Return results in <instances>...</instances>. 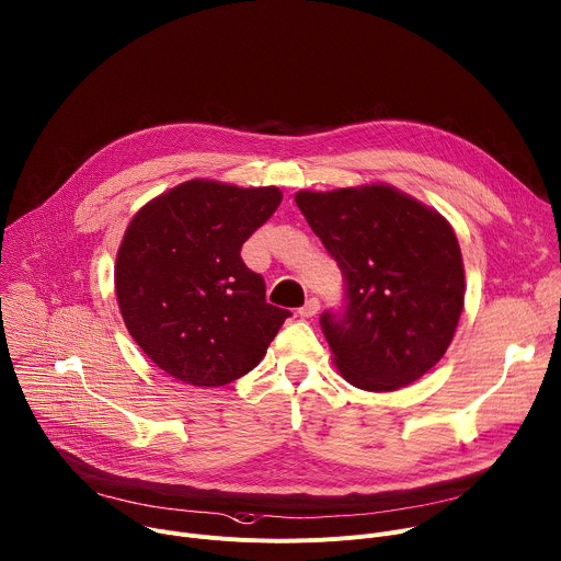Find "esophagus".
<instances>
[{
	"label": "esophagus",
	"mask_w": 561,
	"mask_h": 561,
	"mask_svg": "<svg viewBox=\"0 0 561 561\" xmlns=\"http://www.w3.org/2000/svg\"><path fill=\"white\" fill-rule=\"evenodd\" d=\"M301 317H314L319 312V299L317 297H310L299 310H297Z\"/></svg>",
	"instance_id": "obj_1"
}]
</instances>
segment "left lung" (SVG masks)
I'll use <instances>...</instances> for the list:
<instances>
[{
  "label": "left lung",
  "mask_w": 561,
  "mask_h": 561,
  "mask_svg": "<svg viewBox=\"0 0 561 561\" xmlns=\"http://www.w3.org/2000/svg\"><path fill=\"white\" fill-rule=\"evenodd\" d=\"M344 277V306L319 324L342 375L362 390L413 383L446 353L463 308L450 224L390 186L295 195Z\"/></svg>",
  "instance_id": "left-lung-1"
}]
</instances>
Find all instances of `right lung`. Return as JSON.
Listing matches in <instances>:
<instances>
[{
  "label": "right lung",
  "mask_w": 561,
  "mask_h": 561,
  "mask_svg": "<svg viewBox=\"0 0 561 561\" xmlns=\"http://www.w3.org/2000/svg\"><path fill=\"white\" fill-rule=\"evenodd\" d=\"M275 186L186 182L128 224L115 290L128 333L171 377L224 386L253 370L290 310L242 260L247 239L277 210Z\"/></svg>",
  "instance_id": "obj_1"
}]
</instances>
